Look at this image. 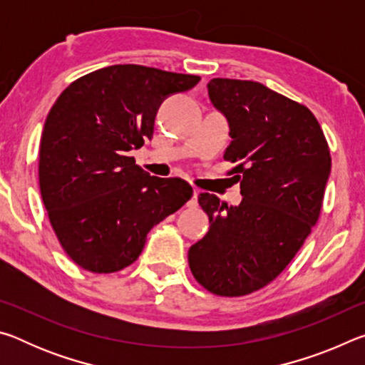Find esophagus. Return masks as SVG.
Here are the masks:
<instances>
[{"mask_svg": "<svg viewBox=\"0 0 365 365\" xmlns=\"http://www.w3.org/2000/svg\"><path fill=\"white\" fill-rule=\"evenodd\" d=\"M197 195H200V191L195 190L193 191V197L188 201V207H196L197 206Z\"/></svg>", "mask_w": 365, "mask_h": 365, "instance_id": "esophagus-1", "label": "esophagus"}]
</instances>
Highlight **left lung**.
<instances>
[{
    "mask_svg": "<svg viewBox=\"0 0 365 365\" xmlns=\"http://www.w3.org/2000/svg\"><path fill=\"white\" fill-rule=\"evenodd\" d=\"M207 91L230 125L224 159L237 163L230 174L243 200L227 206L197 196L211 227L188 264L207 292L233 298L269 285L292 262L319 219L331 158L302 104L251 80L212 78Z\"/></svg>",
    "mask_w": 365,
    "mask_h": 365,
    "instance_id": "8db88e82",
    "label": "left lung"
}]
</instances>
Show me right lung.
<instances>
[{
	"mask_svg": "<svg viewBox=\"0 0 365 365\" xmlns=\"http://www.w3.org/2000/svg\"><path fill=\"white\" fill-rule=\"evenodd\" d=\"M200 80L117 64L77 78L53 104L40 141L41 200L82 269L113 274L133 264L148 232L193 196L182 178L151 177L127 154L153 138L160 103Z\"/></svg>",
	"mask_w": 365,
	"mask_h": 365,
	"instance_id": "obj_1",
	"label": "right lung"
}]
</instances>
